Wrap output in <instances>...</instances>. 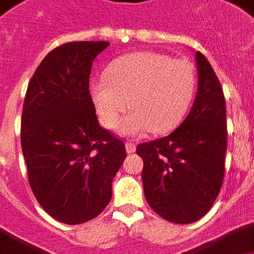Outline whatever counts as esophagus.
I'll return each mask as SVG.
<instances>
[{"label":"esophagus","mask_w":254,"mask_h":254,"mask_svg":"<svg viewBox=\"0 0 254 254\" xmlns=\"http://www.w3.org/2000/svg\"><path fill=\"white\" fill-rule=\"evenodd\" d=\"M135 149H137V146H135L134 142H127V144H126V150H127V153H128V155L134 153Z\"/></svg>","instance_id":"esophagus-1"}]
</instances>
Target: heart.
Listing matches in <instances>:
<instances>
[{"instance_id": "heart-1", "label": "heart", "mask_w": 254, "mask_h": 254, "mask_svg": "<svg viewBox=\"0 0 254 254\" xmlns=\"http://www.w3.org/2000/svg\"><path fill=\"white\" fill-rule=\"evenodd\" d=\"M196 88L193 64L185 59L134 52L116 59L106 80L92 84L91 94L101 123L115 128L128 106L120 131L139 135L150 130L164 134L174 130L190 109Z\"/></svg>"}]
</instances>
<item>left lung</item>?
Segmentation results:
<instances>
[{"label":"left lung","mask_w":254,"mask_h":254,"mask_svg":"<svg viewBox=\"0 0 254 254\" xmlns=\"http://www.w3.org/2000/svg\"><path fill=\"white\" fill-rule=\"evenodd\" d=\"M197 92L187 119L170 135L137 146L144 160L146 202L176 224L197 221L221 190L227 152V110L221 84L209 61L195 55Z\"/></svg>","instance_id":"1"}]
</instances>
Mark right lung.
<instances>
[{"label": "right lung", "mask_w": 254, "mask_h": 254, "mask_svg": "<svg viewBox=\"0 0 254 254\" xmlns=\"http://www.w3.org/2000/svg\"><path fill=\"white\" fill-rule=\"evenodd\" d=\"M106 41H73L44 58L31 77L20 141L29 184L44 210L69 225L90 221L112 197L124 142L98 123L91 66Z\"/></svg>", "instance_id": "right-lung-1"}]
</instances>
